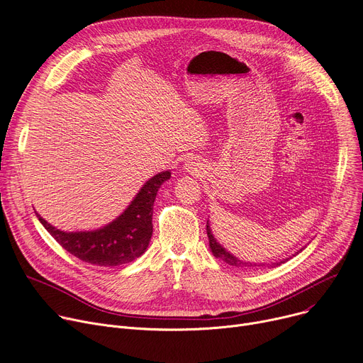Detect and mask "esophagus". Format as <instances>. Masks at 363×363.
Wrapping results in <instances>:
<instances>
[{"label":"esophagus","instance_id":"obj_1","mask_svg":"<svg viewBox=\"0 0 363 363\" xmlns=\"http://www.w3.org/2000/svg\"><path fill=\"white\" fill-rule=\"evenodd\" d=\"M187 167H189V168H192V167H191V165H187Z\"/></svg>","mask_w":363,"mask_h":363}]
</instances>
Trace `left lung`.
<instances>
[{"mask_svg": "<svg viewBox=\"0 0 363 363\" xmlns=\"http://www.w3.org/2000/svg\"><path fill=\"white\" fill-rule=\"evenodd\" d=\"M206 235H208V240H210V248H211V252L216 258H220V260H223L224 263H228L229 266H233L236 269H240V270H255V269H270V267H278L281 266L282 263H286L289 258L296 257L297 254H300L303 248H300L297 252H294L292 255L286 257V258H282V260H278V262H270V263H251V262H244V260H239L238 257H235L233 254H230L226 248H224L220 242H217V239L214 238L213 235V230H211V226H210V221H206Z\"/></svg>", "mask_w": 363, "mask_h": 363, "instance_id": "left-lung-1", "label": "left lung"}]
</instances>
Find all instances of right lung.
<instances>
[{
	"instance_id": "obj_1",
	"label": "right lung",
	"mask_w": 363,
	"mask_h": 363,
	"mask_svg": "<svg viewBox=\"0 0 363 363\" xmlns=\"http://www.w3.org/2000/svg\"><path fill=\"white\" fill-rule=\"evenodd\" d=\"M171 177V171H161L149 179L130 205L106 226L96 230L65 232L44 220L40 223L57 242L79 260L101 267H115L131 263L149 247L153 224V202L158 189Z\"/></svg>"
}]
</instances>
